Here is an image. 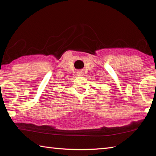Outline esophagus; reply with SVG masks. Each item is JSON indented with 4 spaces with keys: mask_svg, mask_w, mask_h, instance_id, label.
<instances>
[{
    "mask_svg": "<svg viewBox=\"0 0 156 156\" xmlns=\"http://www.w3.org/2000/svg\"><path fill=\"white\" fill-rule=\"evenodd\" d=\"M77 75L79 76H83V72H82V71H78V72H77Z\"/></svg>",
    "mask_w": 156,
    "mask_h": 156,
    "instance_id": "34e87169",
    "label": "esophagus"
}]
</instances>
